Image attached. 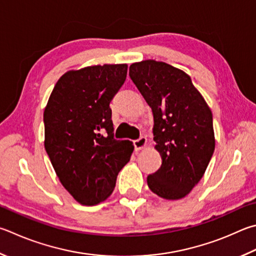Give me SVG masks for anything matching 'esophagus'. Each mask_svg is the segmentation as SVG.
<instances>
[{
	"mask_svg": "<svg viewBox=\"0 0 256 256\" xmlns=\"http://www.w3.org/2000/svg\"><path fill=\"white\" fill-rule=\"evenodd\" d=\"M146 136H140L138 138V140H134L133 144H134V148H136V150H142L146 146Z\"/></svg>",
	"mask_w": 256,
	"mask_h": 256,
	"instance_id": "1",
	"label": "esophagus"
}]
</instances>
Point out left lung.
Listing matches in <instances>:
<instances>
[{
  "label": "left lung",
  "mask_w": 256,
  "mask_h": 256,
  "mask_svg": "<svg viewBox=\"0 0 256 256\" xmlns=\"http://www.w3.org/2000/svg\"><path fill=\"white\" fill-rule=\"evenodd\" d=\"M130 77L152 108L153 140L162 164L148 176L152 192L169 200L192 192L207 169L215 136L212 114L184 72L162 62L130 66Z\"/></svg>",
  "instance_id": "1"
}]
</instances>
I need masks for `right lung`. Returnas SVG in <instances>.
<instances>
[{
  "label": "right lung",
  "instance_id": "right-lung-1",
  "mask_svg": "<svg viewBox=\"0 0 256 256\" xmlns=\"http://www.w3.org/2000/svg\"><path fill=\"white\" fill-rule=\"evenodd\" d=\"M126 74L125 64L68 72L44 108V148L60 182L82 205L110 196L134 150L131 141L114 138L110 108Z\"/></svg>",
  "mask_w": 256,
  "mask_h": 256
}]
</instances>
